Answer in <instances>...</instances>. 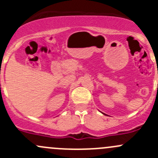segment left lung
I'll use <instances>...</instances> for the list:
<instances>
[{
  "instance_id": "obj_1",
  "label": "left lung",
  "mask_w": 158,
  "mask_h": 158,
  "mask_svg": "<svg viewBox=\"0 0 158 158\" xmlns=\"http://www.w3.org/2000/svg\"><path fill=\"white\" fill-rule=\"evenodd\" d=\"M103 114H104V113H103Z\"/></svg>"
}]
</instances>
